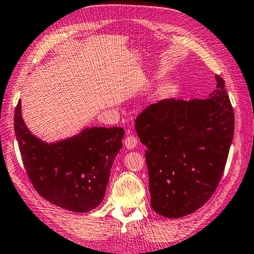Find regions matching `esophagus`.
<instances>
[{
	"label": "esophagus",
	"instance_id": "obj_1",
	"mask_svg": "<svg viewBox=\"0 0 254 254\" xmlns=\"http://www.w3.org/2000/svg\"><path fill=\"white\" fill-rule=\"evenodd\" d=\"M124 144H126V148L127 149H133L138 144V139L133 134H128L124 139Z\"/></svg>",
	"mask_w": 254,
	"mask_h": 254
}]
</instances>
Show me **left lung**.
I'll use <instances>...</instances> for the list:
<instances>
[{"mask_svg": "<svg viewBox=\"0 0 254 254\" xmlns=\"http://www.w3.org/2000/svg\"><path fill=\"white\" fill-rule=\"evenodd\" d=\"M217 88L206 99H166L151 104L135 119L147 147L151 207L167 218L198 210L214 194L234 135L235 116L216 74Z\"/></svg>", "mask_w": 254, "mask_h": 254, "instance_id": "obj_1", "label": "left lung"}]
</instances>
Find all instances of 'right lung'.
Returning <instances> with one entry per match:
<instances>
[{"instance_id":"right-lung-1","label":"right lung","mask_w":254,"mask_h":254,"mask_svg":"<svg viewBox=\"0 0 254 254\" xmlns=\"http://www.w3.org/2000/svg\"><path fill=\"white\" fill-rule=\"evenodd\" d=\"M14 132L31 184L44 199L74 212L90 211L102 202L113 160L122 148V127H91L53 144L28 131L20 100Z\"/></svg>"}]
</instances>
